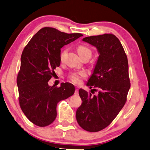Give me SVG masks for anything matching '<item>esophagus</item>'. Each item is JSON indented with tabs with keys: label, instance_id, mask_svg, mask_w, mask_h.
Returning a JSON list of instances; mask_svg holds the SVG:
<instances>
[{
	"label": "esophagus",
	"instance_id": "esophagus-1",
	"mask_svg": "<svg viewBox=\"0 0 150 150\" xmlns=\"http://www.w3.org/2000/svg\"><path fill=\"white\" fill-rule=\"evenodd\" d=\"M75 95H78L79 94V90L77 88L75 90Z\"/></svg>",
	"mask_w": 150,
	"mask_h": 150
}]
</instances>
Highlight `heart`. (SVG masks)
Instances as JSON below:
<instances>
[{"instance_id": "b5f03b06", "label": "heart", "mask_w": 150, "mask_h": 150, "mask_svg": "<svg viewBox=\"0 0 150 150\" xmlns=\"http://www.w3.org/2000/svg\"><path fill=\"white\" fill-rule=\"evenodd\" d=\"M67 52V49L66 48L60 54V59L63 60L65 55H66ZM77 52L79 54V56H83L85 55H89L91 56V50L88 47H87L86 46L84 45H80L77 48ZM86 76V73L84 72H80L78 73H73L71 75V79L73 82L75 83H80L81 82V78L84 77Z\"/></svg>"}]
</instances>
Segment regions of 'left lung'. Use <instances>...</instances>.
I'll return each mask as SVG.
<instances>
[{
	"instance_id": "8db88e82",
	"label": "left lung",
	"mask_w": 150,
	"mask_h": 150,
	"mask_svg": "<svg viewBox=\"0 0 150 150\" xmlns=\"http://www.w3.org/2000/svg\"><path fill=\"white\" fill-rule=\"evenodd\" d=\"M83 41L94 46L98 52L93 72L86 83L90 88L92 86L97 88L98 92L93 96L92 92L79 89L82 104L76 111V119L84 130L98 132L113 121L126 102L130 87L129 64L123 47L114 35L87 37Z\"/></svg>"
}]
</instances>
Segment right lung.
Returning a JSON list of instances; mask_svg holds the SVG:
<instances>
[{
  "instance_id": "right-lung-1",
  "label": "right lung",
  "mask_w": 150,
  "mask_h": 150,
  "mask_svg": "<svg viewBox=\"0 0 150 150\" xmlns=\"http://www.w3.org/2000/svg\"><path fill=\"white\" fill-rule=\"evenodd\" d=\"M82 36L44 28L24 48L17 78L19 101L27 118L37 126L50 125L56 117L58 103L74 94L72 84L63 83L58 88L48 82L60 65V49Z\"/></svg>"
}]
</instances>
